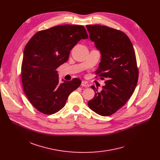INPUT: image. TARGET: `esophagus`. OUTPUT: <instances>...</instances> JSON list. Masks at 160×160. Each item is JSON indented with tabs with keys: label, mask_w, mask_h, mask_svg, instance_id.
<instances>
[{
	"label": "esophagus",
	"mask_w": 160,
	"mask_h": 160,
	"mask_svg": "<svg viewBox=\"0 0 160 160\" xmlns=\"http://www.w3.org/2000/svg\"><path fill=\"white\" fill-rule=\"evenodd\" d=\"M81 85H82V87H89L88 84L87 82H83V81L82 82V83H81Z\"/></svg>",
	"instance_id": "1"
}]
</instances>
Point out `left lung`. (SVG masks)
Masks as SVG:
<instances>
[{
  "label": "left lung",
  "mask_w": 160,
  "mask_h": 160,
  "mask_svg": "<svg viewBox=\"0 0 160 160\" xmlns=\"http://www.w3.org/2000/svg\"><path fill=\"white\" fill-rule=\"evenodd\" d=\"M86 27L90 40L101 53L95 78L107 80L100 92L91 86L95 96L88 106L98 115L110 116L126 104L138 83L139 70L135 51L128 36L120 30L99 25Z\"/></svg>",
  "instance_id": "obj_1"
}]
</instances>
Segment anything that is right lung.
Here are the masks:
<instances>
[{
	"label": "right lung",
	"mask_w": 160,
	"mask_h": 160,
	"mask_svg": "<svg viewBox=\"0 0 160 160\" xmlns=\"http://www.w3.org/2000/svg\"><path fill=\"white\" fill-rule=\"evenodd\" d=\"M88 37L82 25H58L37 32L26 45L21 82L29 101L40 112L52 115L59 111L80 85L77 78L60 83L56 69L68 60L75 45Z\"/></svg>",
	"instance_id": "obj_1"
}]
</instances>
